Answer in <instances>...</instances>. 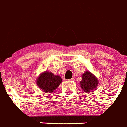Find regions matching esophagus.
I'll list each match as a JSON object with an SVG mask.
<instances>
[{
  "instance_id": "34e87169",
  "label": "esophagus",
  "mask_w": 127,
  "mask_h": 127,
  "mask_svg": "<svg viewBox=\"0 0 127 127\" xmlns=\"http://www.w3.org/2000/svg\"><path fill=\"white\" fill-rule=\"evenodd\" d=\"M75 80V79H74V78H72V79H70V80H70V81H73V80Z\"/></svg>"
}]
</instances>
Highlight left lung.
Listing matches in <instances>:
<instances>
[{"mask_svg": "<svg viewBox=\"0 0 127 127\" xmlns=\"http://www.w3.org/2000/svg\"><path fill=\"white\" fill-rule=\"evenodd\" d=\"M82 79L80 82V86L85 93H90L93 90L96 89L99 80L94 74L89 71H85L82 75Z\"/></svg>", "mask_w": 127, "mask_h": 127, "instance_id": "left-lung-1", "label": "left lung"}]
</instances>
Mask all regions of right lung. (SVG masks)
Returning <instances> with one entry per match:
<instances>
[{
  "mask_svg": "<svg viewBox=\"0 0 127 127\" xmlns=\"http://www.w3.org/2000/svg\"><path fill=\"white\" fill-rule=\"evenodd\" d=\"M61 82L62 79L61 77L46 71L39 75L36 80V84L43 92L52 93L58 87Z\"/></svg>",
  "mask_w": 127,
  "mask_h": 127,
  "instance_id": "1",
  "label": "right lung"
}]
</instances>
